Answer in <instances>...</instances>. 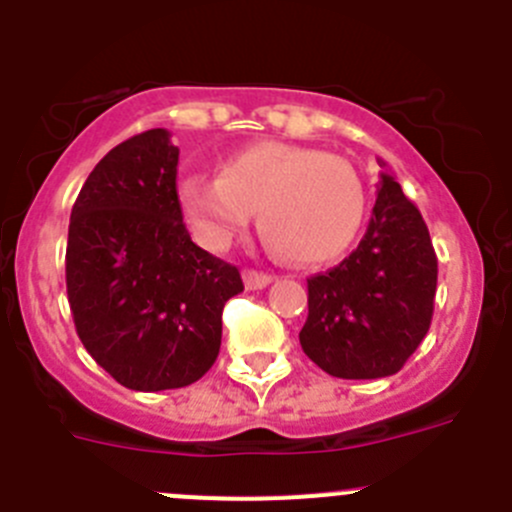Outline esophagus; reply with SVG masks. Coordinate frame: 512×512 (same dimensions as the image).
Wrapping results in <instances>:
<instances>
[{"label": "esophagus", "mask_w": 512, "mask_h": 512, "mask_svg": "<svg viewBox=\"0 0 512 512\" xmlns=\"http://www.w3.org/2000/svg\"><path fill=\"white\" fill-rule=\"evenodd\" d=\"M242 280H245V287L247 289H265L270 285L275 277L267 275V272H257V270H245L242 272Z\"/></svg>", "instance_id": "esophagus-1"}]
</instances>
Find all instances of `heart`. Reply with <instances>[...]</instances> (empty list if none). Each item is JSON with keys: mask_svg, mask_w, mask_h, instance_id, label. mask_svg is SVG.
<instances>
[{"mask_svg": "<svg viewBox=\"0 0 512 512\" xmlns=\"http://www.w3.org/2000/svg\"><path fill=\"white\" fill-rule=\"evenodd\" d=\"M178 193L200 245L225 250L260 210L262 235L297 265L332 262L364 220V185L347 160L280 141L242 146L220 175H185Z\"/></svg>", "mask_w": 512, "mask_h": 512, "instance_id": "heart-1", "label": "heart"}]
</instances>
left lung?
I'll use <instances>...</instances> for the list:
<instances>
[{
  "mask_svg": "<svg viewBox=\"0 0 512 512\" xmlns=\"http://www.w3.org/2000/svg\"><path fill=\"white\" fill-rule=\"evenodd\" d=\"M386 168L384 160H379ZM438 260L421 213L394 175L379 173L359 247L307 280L304 354L339 379H381L406 364L431 327Z\"/></svg>",
  "mask_w": 512,
  "mask_h": 512,
  "instance_id": "left-lung-1",
  "label": "left lung"
}]
</instances>
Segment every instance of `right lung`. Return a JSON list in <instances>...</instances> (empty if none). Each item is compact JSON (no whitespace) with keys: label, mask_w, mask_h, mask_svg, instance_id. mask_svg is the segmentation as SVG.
Segmentation results:
<instances>
[{"label":"right lung","mask_w":512,"mask_h":512,"mask_svg":"<svg viewBox=\"0 0 512 512\" xmlns=\"http://www.w3.org/2000/svg\"><path fill=\"white\" fill-rule=\"evenodd\" d=\"M165 128L98 160L71 210L66 292L86 352L133 391L180 389L215 364L237 267L190 240Z\"/></svg>","instance_id":"right-lung-1"}]
</instances>
